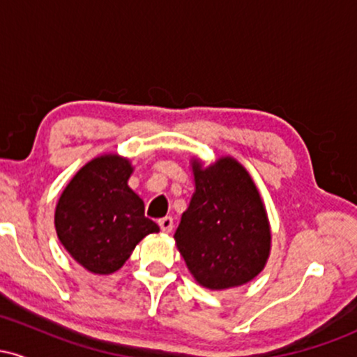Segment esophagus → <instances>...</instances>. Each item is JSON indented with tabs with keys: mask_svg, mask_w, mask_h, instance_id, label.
I'll list each match as a JSON object with an SVG mask.
<instances>
[{
	"mask_svg": "<svg viewBox=\"0 0 357 357\" xmlns=\"http://www.w3.org/2000/svg\"><path fill=\"white\" fill-rule=\"evenodd\" d=\"M158 225H159V228H161L162 233H171L174 227L173 218H171V216H165V218H161L158 221Z\"/></svg>",
	"mask_w": 357,
	"mask_h": 357,
	"instance_id": "34e87169",
	"label": "esophagus"
}]
</instances>
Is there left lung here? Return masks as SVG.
Listing matches in <instances>:
<instances>
[{
    "label": "left lung",
    "instance_id": "left-lung-1",
    "mask_svg": "<svg viewBox=\"0 0 357 357\" xmlns=\"http://www.w3.org/2000/svg\"><path fill=\"white\" fill-rule=\"evenodd\" d=\"M195 192L174 233L176 247L204 289L253 280L267 265L272 231L257 184L243 165L221 155L204 166L191 158Z\"/></svg>",
    "mask_w": 357,
    "mask_h": 357
}]
</instances>
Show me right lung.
Returning a JSON list of instances; mask_svg holds the SVG:
<instances>
[{
	"label": "right lung",
	"mask_w": 357,
	"mask_h": 357,
	"mask_svg": "<svg viewBox=\"0 0 357 357\" xmlns=\"http://www.w3.org/2000/svg\"><path fill=\"white\" fill-rule=\"evenodd\" d=\"M132 171L129 158L97 155L77 171L56 203L60 243L97 275L117 272L139 241L159 231L144 216V202L127 184Z\"/></svg>",
	"instance_id": "obj_1"
}]
</instances>
